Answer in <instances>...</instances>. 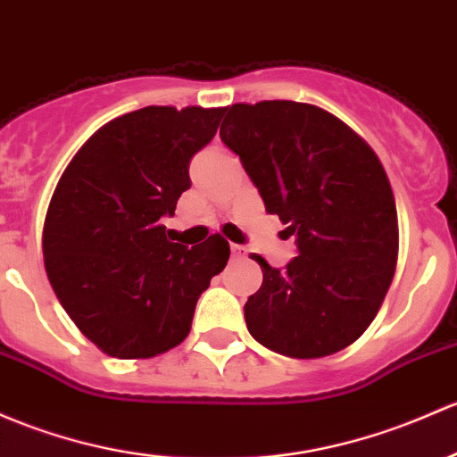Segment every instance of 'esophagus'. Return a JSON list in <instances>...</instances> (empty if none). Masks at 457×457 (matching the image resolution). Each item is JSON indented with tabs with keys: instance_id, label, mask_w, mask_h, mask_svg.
Wrapping results in <instances>:
<instances>
[{
	"instance_id": "obj_1",
	"label": "esophagus",
	"mask_w": 457,
	"mask_h": 457,
	"mask_svg": "<svg viewBox=\"0 0 457 457\" xmlns=\"http://www.w3.org/2000/svg\"><path fill=\"white\" fill-rule=\"evenodd\" d=\"M229 252H232V258H243L247 249L243 245H229Z\"/></svg>"
}]
</instances>
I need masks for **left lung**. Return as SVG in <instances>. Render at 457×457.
Masks as SVG:
<instances>
[{
	"mask_svg": "<svg viewBox=\"0 0 457 457\" xmlns=\"http://www.w3.org/2000/svg\"><path fill=\"white\" fill-rule=\"evenodd\" d=\"M220 140L241 157L297 256L285 269L252 253L262 285L245 304L252 337L293 359L361 337L396 269V204L381 162L324 109L262 100L225 109Z\"/></svg>",
	"mask_w": 457,
	"mask_h": 457,
	"instance_id": "obj_1",
	"label": "left lung"
}]
</instances>
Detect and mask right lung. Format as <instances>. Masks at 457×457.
Listing matches in <instances>:
<instances>
[{"instance_id":"right-lung-1","label":"right lung","mask_w":457,"mask_h":457,"mask_svg":"<svg viewBox=\"0 0 457 457\" xmlns=\"http://www.w3.org/2000/svg\"><path fill=\"white\" fill-rule=\"evenodd\" d=\"M225 109L144 107L112 120L65 168L43 225L56 297L89 342L118 359H148L188 337L199 295L228 265L214 234L186 247L166 238L190 188V160Z\"/></svg>"}]
</instances>
